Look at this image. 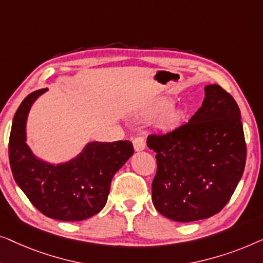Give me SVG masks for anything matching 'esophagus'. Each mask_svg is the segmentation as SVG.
<instances>
[{
  "instance_id": "esophagus-1",
  "label": "esophagus",
  "mask_w": 263,
  "mask_h": 263,
  "mask_svg": "<svg viewBox=\"0 0 263 263\" xmlns=\"http://www.w3.org/2000/svg\"><path fill=\"white\" fill-rule=\"evenodd\" d=\"M146 143H145V138L144 137H136L133 139V147H135L136 151H142L145 149Z\"/></svg>"
}]
</instances>
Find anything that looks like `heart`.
<instances>
[{
  "label": "heart",
  "mask_w": 263,
  "mask_h": 263,
  "mask_svg": "<svg viewBox=\"0 0 263 263\" xmlns=\"http://www.w3.org/2000/svg\"><path fill=\"white\" fill-rule=\"evenodd\" d=\"M170 106L169 102H163L161 103V105H158L157 107H155V108L151 109L150 112V116L154 117L156 116V114L163 112V110H165L168 108V107ZM180 120V116L179 113L175 112V110H170V112L165 113L163 118L161 119V126L162 127H172L174 126V125H176L177 123H179Z\"/></svg>",
  "instance_id": "obj_1"
}]
</instances>
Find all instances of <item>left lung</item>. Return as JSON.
Returning a JSON list of instances; mask_svg holds the SVG:
<instances>
[{"label":"left lung","instance_id":"1","mask_svg":"<svg viewBox=\"0 0 263 263\" xmlns=\"http://www.w3.org/2000/svg\"><path fill=\"white\" fill-rule=\"evenodd\" d=\"M146 144L157 161L151 186L154 206L181 223L221 211L246 167L241 110L218 84L205 87L202 105L187 124L165 135H150Z\"/></svg>","mask_w":263,"mask_h":263}]
</instances>
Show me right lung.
<instances>
[{
	"mask_svg": "<svg viewBox=\"0 0 263 263\" xmlns=\"http://www.w3.org/2000/svg\"><path fill=\"white\" fill-rule=\"evenodd\" d=\"M46 90L29 94L14 116L8 147L14 180L46 217L63 221L88 219L105 207L114 174L135 150L128 140L90 142L64 163L40 160L26 143V120L32 103Z\"/></svg>",
	"mask_w": 263,
	"mask_h": 263,
	"instance_id": "right-lung-1",
	"label": "right lung"
}]
</instances>
